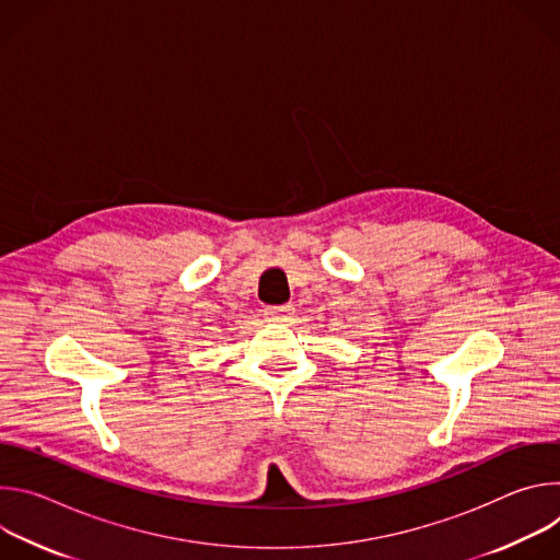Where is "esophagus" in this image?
Wrapping results in <instances>:
<instances>
[{
    "label": "esophagus",
    "instance_id": "esophagus-1",
    "mask_svg": "<svg viewBox=\"0 0 560 560\" xmlns=\"http://www.w3.org/2000/svg\"><path fill=\"white\" fill-rule=\"evenodd\" d=\"M268 322H275V324H281V322H288V318L294 314V305L292 303H285V305H268L264 310Z\"/></svg>",
    "mask_w": 560,
    "mask_h": 560
}]
</instances>
